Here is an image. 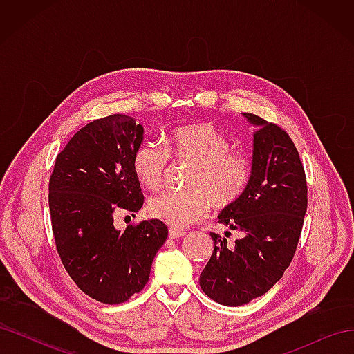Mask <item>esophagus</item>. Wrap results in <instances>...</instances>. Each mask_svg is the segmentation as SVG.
<instances>
[{"label":"esophagus","instance_id":"esophagus-1","mask_svg":"<svg viewBox=\"0 0 354 354\" xmlns=\"http://www.w3.org/2000/svg\"><path fill=\"white\" fill-rule=\"evenodd\" d=\"M185 234L186 233L183 230H177V229H169L168 230V238L169 239H180V238H183Z\"/></svg>","mask_w":354,"mask_h":354}]
</instances>
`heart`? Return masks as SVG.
Returning a JSON list of instances; mask_svg holds the SVG:
<instances>
[{"mask_svg":"<svg viewBox=\"0 0 354 354\" xmlns=\"http://www.w3.org/2000/svg\"><path fill=\"white\" fill-rule=\"evenodd\" d=\"M169 158L192 162L190 190L162 192L147 203L149 216L173 229H183L209 216L211 201L218 208L239 202L252 178V159L234 151L230 138L211 124L178 125L164 136V146L146 142L136 149L133 171L143 186L156 190L164 183Z\"/></svg>","mask_w":354,"mask_h":354,"instance_id":"obj_1","label":"heart"}]
</instances>
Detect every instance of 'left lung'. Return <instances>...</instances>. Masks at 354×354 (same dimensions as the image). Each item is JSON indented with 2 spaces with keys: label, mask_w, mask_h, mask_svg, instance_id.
<instances>
[{
  "label": "left lung",
  "mask_w": 354,
  "mask_h": 354,
  "mask_svg": "<svg viewBox=\"0 0 354 354\" xmlns=\"http://www.w3.org/2000/svg\"><path fill=\"white\" fill-rule=\"evenodd\" d=\"M252 178L245 195L224 208L218 223L243 236L227 243L211 232L214 251L199 285L214 301L236 307L261 297L291 264L307 211V181L301 159L288 133L254 113Z\"/></svg>",
  "instance_id": "8db88e82"
}]
</instances>
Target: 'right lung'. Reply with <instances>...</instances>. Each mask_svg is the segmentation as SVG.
Returning a JSON list of instances; mask_svg holds the SVG:
<instances>
[{"mask_svg": "<svg viewBox=\"0 0 354 354\" xmlns=\"http://www.w3.org/2000/svg\"><path fill=\"white\" fill-rule=\"evenodd\" d=\"M143 127L122 113L82 127L57 155L48 183L53 236L60 260L82 292L120 304L140 292L168 229L149 220L116 230L120 211L142 208L145 196L133 171Z\"/></svg>", "mask_w": 354, "mask_h": 354, "instance_id": "right-lung-1", "label": "right lung"}]
</instances>
